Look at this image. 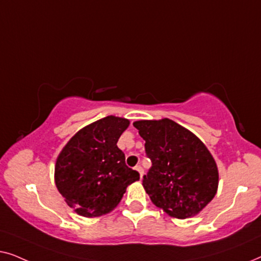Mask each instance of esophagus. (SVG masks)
I'll return each instance as SVG.
<instances>
[{
	"label": "esophagus",
	"instance_id": "obj_1",
	"mask_svg": "<svg viewBox=\"0 0 261 261\" xmlns=\"http://www.w3.org/2000/svg\"><path fill=\"white\" fill-rule=\"evenodd\" d=\"M135 170H137L139 174H140V178H142V176H144V169H142L140 165H138V166H135Z\"/></svg>",
	"mask_w": 261,
	"mask_h": 261
}]
</instances>
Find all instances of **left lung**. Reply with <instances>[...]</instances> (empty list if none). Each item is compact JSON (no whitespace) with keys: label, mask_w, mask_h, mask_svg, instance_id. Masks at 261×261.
Returning <instances> with one entry per match:
<instances>
[{"label":"left lung","mask_w":261,"mask_h":261,"mask_svg":"<svg viewBox=\"0 0 261 261\" xmlns=\"http://www.w3.org/2000/svg\"><path fill=\"white\" fill-rule=\"evenodd\" d=\"M133 126L152 162L142 179L149 198L170 216H195L214 198L219 185L216 163L208 148L170 119L137 121Z\"/></svg>","instance_id":"1"}]
</instances>
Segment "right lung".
<instances>
[{
	"mask_svg": "<svg viewBox=\"0 0 261 261\" xmlns=\"http://www.w3.org/2000/svg\"><path fill=\"white\" fill-rule=\"evenodd\" d=\"M129 126L122 117L107 116L82 128L57 158L56 185L67 205L85 217L109 213L119 204L128 185L140 174L126 165L117 147Z\"/></svg>",
	"mask_w": 261,
	"mask_h": 261,
	"instance_id": "right-lung-1",
	"label": "right lung"
}]
</instances>
